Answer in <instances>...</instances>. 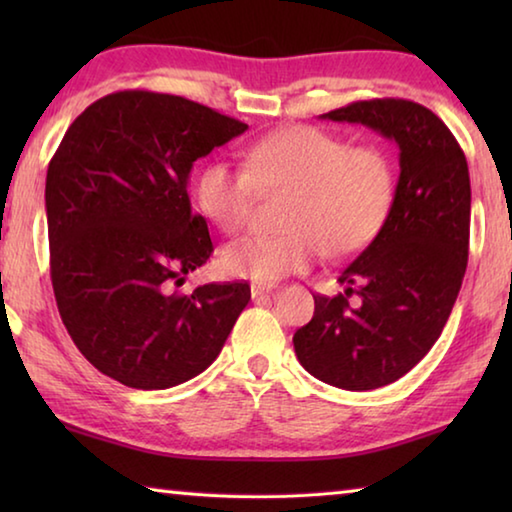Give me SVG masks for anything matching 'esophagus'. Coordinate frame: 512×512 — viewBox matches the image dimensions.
<instances>
[{
	"label": "esophagus",
	"instance_id": "esophagus-1",
	"mask_svg": "<svg viewBox=\"0 0 512 512\" xmlns=\"http://www.w3.org/2000/svg\"><path fill=\"white\" fill-rule=\"evenodd\" d=\"M271 293H273V287H264V284H253V287H250V296H253V300L268 298Z\"/></svg>",
	"mask_w": 512,
	"mask_h": 512
}]
</instances>
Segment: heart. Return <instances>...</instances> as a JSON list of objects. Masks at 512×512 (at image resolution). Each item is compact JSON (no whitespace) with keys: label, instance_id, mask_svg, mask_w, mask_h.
<instances>
[{"label":"heart","instance_id":"obj_1","mask_svg":"<svg viewBox=\"0 0 512 512\" xmlns=\"http://www.w3.org/2000/svg\"><path fill=\"white\" fill-rule=\"evenodd\" d=\"M246 167L207 162L196 201L223 232L235 235L259 194L291 192L282 235H250L223 248L221 264L237 277L277 282L305 273L320 253L345 259L368 248L391 216L397 169L375 144L350 146L311 126H287L259 137L244 153Z\"/></svg>","mask_w":512,"mask_h":512}]
</instances>
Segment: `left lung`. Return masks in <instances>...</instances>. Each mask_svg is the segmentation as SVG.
<instances>
[{
	"mask_svg": "<svg viewBox=\"0 0 512 512\" xmlns=\"http://www.w3.org/2000/svg\"><path fill=\"white\" fill-rule=\"evenodd\" d=\"M323 119L363 124L400 146L391 216L341 271L345 293H316L314 318L293 334L309 375L372 391L406 375L452 314L470 250V171L443 119L415 101H354Z\"/></svg>",
	"mask_w": 512,
	"mask_h": 512,
	"instance_id": "1",
	"label": "left lung"
}]
</instances>
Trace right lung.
<instances>
[{
    "label": "right lung",
    "instance_id": "add662e5",
    "mask_svg": "<svg viewBox=\"0 0 512 512\" xmlns=\"http://www.w3.org/2000/svg\"><path fill=\"white\" fill-rule=\"evenodd\" d=\"M244 121L176 94L124 90L85 108L49 162L56 305L76 348L128 388L164 391L219 357L248 282L178 291L214 253L187 178Z\"/></svg>",
    "mask_w": 512,
    "mask_h": 512
}]
</instances>
